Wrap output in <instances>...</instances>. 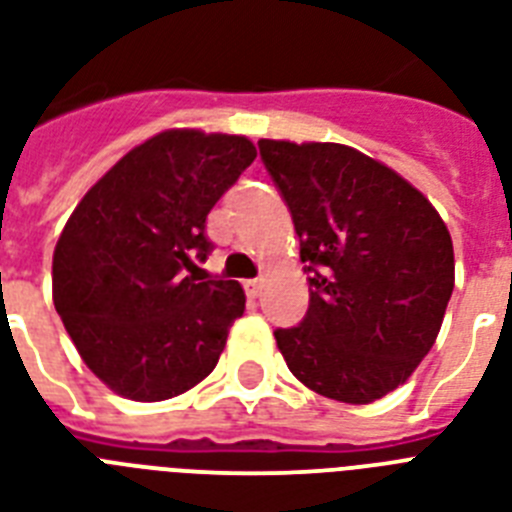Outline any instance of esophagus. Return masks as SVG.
I'll use <instances>...</instances> for the list:
<instances>
[{
  "instance_id": "1",
  "label": "esophagus",
  "mask_w": 512,
  "mask_h": 512,
  "mask_svg": "<svg viewBox=\"0 0 512 512\" xmlns=\"http://www.w3.org/2000/svg\"><path fill=\"white\" fill-rule=\"evenodd\" d=\"M260 289H263L260 278H249V281H244V292H247V297L255 299L257 294H260Z\"/></svg>"
}]
</instances>
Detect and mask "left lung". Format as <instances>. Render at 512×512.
I'll return each mask as SVG.
<instances>
[{
	"instance_id": "obj_1",
	"label": "left lung",
	"mask_w": 512,
	"mask_h": 512,
	"mask_svg": "<svg viewBox=\"0 0 512 512\" xmlns=\"http://www.w3.org/2000/svg\"><path fill=\"white\" fill-rule=\"evenodd\" d=\"M310 273L305 321L278 328L289 371L328 400L368 405L434 347L455 289L450 231L384 162L331 141L260 139Z\"/></svg>"
}]
</instances>
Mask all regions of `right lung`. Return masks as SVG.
<instances>
[{
    "instance_id": "1",
    "label": "right lung",
    "mask_w": 512,
    "mask_h": 512,
    "mask_svg": "<svg viewBox=\"0 0 512 512\" xmlns=\"http://www.w3.org/2000/svg\"><path fill=\"white\" fill-rule=\"evenodd\" d=\"M257 157L247 136L170 128L120 157L62 228L52 299L112 392L160 402L213 373L244 313L239 281H197L205 220Z\"/></svg>"
}]
</instances>
